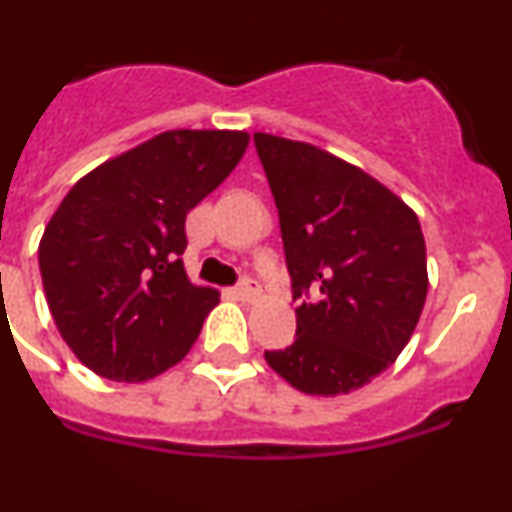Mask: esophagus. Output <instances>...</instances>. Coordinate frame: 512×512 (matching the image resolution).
I'll return each mask as SVG.
<instances>
[{"label": "esophagus", "instance_id": "obj_1", "mask_svg": "<svg viewBox=\"0 0 512 512\" xmlns=\"http://www.w3.org/2000/svg\"><path fill=\"white\" fill-rule=\"evenodd\" d=\"M237 295H240L245 302L257 300V297H260V285H257L255 280H250V277H245V280L237 285Z\"/></svg>", "mask_w": 512, "mask_h": 512}]
</instances>
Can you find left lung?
<instances>
[{"label": "left lung", "instance_id": "left-lung-1", "mask_svg": "<svg viewBox=\"0 0 512 512\" xmlns=\"http://www.w3.org/2000/svg\"><path fill=\"white\" fill-rule=\"evenodd\" d=\"M280 212L297 335L265 352L307 395L352 393L388 370L413 337L428 297L418 215L357 165L310 142L255 132ZM312 284L315 301L301 292Z\"/></svg>", "mask_w": 512, "mask_h": 512}]
</instances>
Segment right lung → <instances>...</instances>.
<instances>
[{
  "mask_svg": "<svg viewBox=\"0 0 512 512\" xmlns=\"http://www.w3.org/2000/svg\"><path fill=\"white\" fill-rule=\"evenodd\" d=\"M240 130H170L74 182L39 240L59 335L107 380L145 382L195 345L215 287L187 277V212L237 167Z\"/></svg>",
  "mask_w": 512,
  "mask_h": 512,
  "instance_id": "1",
  "label": "right lung"
}]
</instances>
